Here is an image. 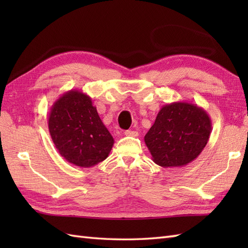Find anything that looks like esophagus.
<instances>
[{"mask_svg":"<svg viewBox=\"0 0 248 248\" xmlns=\"http://www.w3.org/2000/svg\"><path fill=\"white\" fill-rule=\"evenodd\" d=\"M124 135L125 136H139V132H136V131H133V130H127L124 132Z\"/></svg>","mask_w":248,"mask_h":248,"instance_id":"obj_1","label":"esophagus"}]
</instances>
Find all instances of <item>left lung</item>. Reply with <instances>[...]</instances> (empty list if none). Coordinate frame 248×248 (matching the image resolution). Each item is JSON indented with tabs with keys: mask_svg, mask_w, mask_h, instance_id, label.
Wrapping results in <instances>:
<instances>
[{
	"mask_svg": "<svg viewBox=\"0 0 248 248\" xmlns=\"http://www.w3.org/2000/svg\"><path fill=\"white\" fill-rule=\"evenodd\" d=\"M211 129V119L202 108L191 102H172L157 113L145 143L155 164L181 167L202 154Z\"/></svg>",
	"mask_w": 248,
	"mask_h": 248,
	"instance_id": "obj_1",
	"label": "left lung"
}]
</instances>
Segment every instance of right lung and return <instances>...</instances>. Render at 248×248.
Returning a JSON list of instances; mask_svg holds the SVG:
<instances>
[{
    "label": "right lung",
    "mask_w": 248,
    "mask_h": 248,
    "mask_svg": "<svg viewBox=\"0 0 248 248\" xmlns=\"http://www.w3.org/2000/svg\"><path fill=\"white\" fill-rule=\"evenodd\" d=\"M48 125L60 155L78 167L97 165L107 159L114 145L92 98L78 89L65 93L53 103Z\"/></svg>",
    "instance_id": "add662e5"
}]
</instances>
